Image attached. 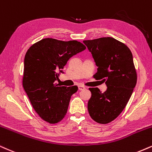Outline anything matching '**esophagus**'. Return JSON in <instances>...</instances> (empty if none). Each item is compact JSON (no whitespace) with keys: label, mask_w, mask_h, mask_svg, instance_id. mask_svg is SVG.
I'll return each mask as SVG.
<instances>
[{"label":"esophagus","mask_w":152,"mask_h":152,"mask_svg":"<svg viewBox=\"0 0 152 152\" xmlns=\"http://www.w3.org/2000/svg\"><path fill=\"white\" fill-rule=\"evenodd\" d=\"M78 89H79V90H83L85 89V87L83 86V85H79L78 86Z\"/></svg>","instance_id":"34e87169"}]
</instances>
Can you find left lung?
Instances as JSON below:
<instances>
[{
    "label": "left lung",
    "instance_id": "8db88e82",
    "mask_svg": "<svg viewBox=\"0 0 152 152\" xmlns=\"http://www.w3.org/2000/svg\"><path fill=\"white\" fill-rule=\"evenodd\" d=\"M92 53L97 72L95 80H102L107 89L102 93L97 87H90L92 96L87 104L91 118L99 124L115 120L125 108L134 88L137 75L129 48L113 37L84 40Z\"/></svg>",
    "mask_w": 152,
    "mask_h": 152
}]
</instances>
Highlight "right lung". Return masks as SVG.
<instances>
[{"instance_id":"1","label":"right lung","mask_w":152,"mask_h":152,"mask_svg":"<svg viewBox=\"0 0 152 152\" xmlns=\"http://www.w3.org/2000/svg\"><path fill=\"white\" fill-rule=\"evenodd\" d=\"M85 49L77 40L45 38L27 51L23 86L35 111L45 122L55 124L65 117L71 96L78 87H59L55 82L69 59Z\"/></svg>"}]
</instances>
